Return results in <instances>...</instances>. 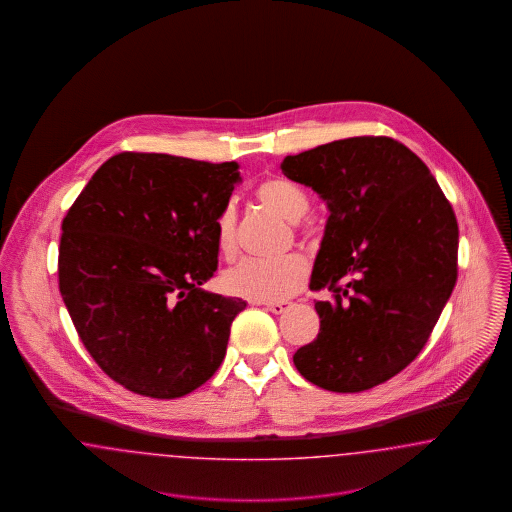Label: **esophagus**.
<instances>
[{"label":"esophagus","instance_id":"obj_1","mask_svg":"<svg viewBox=\"0 0 512 512\" xmlns=\"http://www.w3.org/2000/svg\"><path fill=\"white\" fill-rule=\"evenodd\" d=\"M263 305H265L267 311L274 313V315H282V313H286L292 307L290 301H268V303H263Z\"/></svg>","mask_w":512,"mask_h":512}]
</instances>
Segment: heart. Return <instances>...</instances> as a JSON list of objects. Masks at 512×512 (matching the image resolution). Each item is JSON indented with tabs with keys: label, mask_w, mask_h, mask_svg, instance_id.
<instances>
[{
	"label": "heart",
	"mask_w": 512,
	"mask_h": 512,
	"mask_svg": "<svg viewBox=\"0 0 512 512\" xmlns=\"http://www.w3.org/2000/svg\"><path fill=\"white\" fill-rule=\"evenodd\" d=\"M255 197L268 211L288 222L303 219L309 211L307 194L286 178H268L261 182L255 190ZM313 230V226L305 228L307 234H313ZM217 245L226 259L236 255V215L230 207L224 209L217 219ZM305 276L307 263L297 255L278 261H244L222 276V288L251 301H284L303 288Z\"/></svg>",
	"instance_id": "obj_1"
}]
</instances>
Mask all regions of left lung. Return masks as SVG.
Masks as SVG:
<instances>
[{
	"instance_id": "8db88e82",
	"label": "left lung",
	"mask_w": 512,
	"mask_h": 512,
	"mask_svg": "<svg viewBox=\"0 0 512 512\" xmlns=\"http://www.w3.org/2000/svg\"><path fill=\"white\" fill-rule=\"evenodd\" d=\"M282 172L326 203L311 274L317 340L293 365L318 388L365 391L422 351L457 282L459 226L430 169L386 136H359L288 155Z\"/></svg>"
}]
</instances>
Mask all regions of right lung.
<instances>
[{
    "label": "right lung",
    "mask_w": 512,
    "mask_h": 512,
    "mask_svg": "<svg viewBox=\"0 0 512 512\" xmlns=\"http://www.w3.org/2000/svg\"><path fill=\"white\" fill-rule=\"evenodd\" d=\"M240 182L238 163L124 151L63 219L59 292L88 353L126 390L174 399L219 370L247 303L201 286Z\"/></svg>",
    "instance_id": "obj_1"
}]
</instances>
